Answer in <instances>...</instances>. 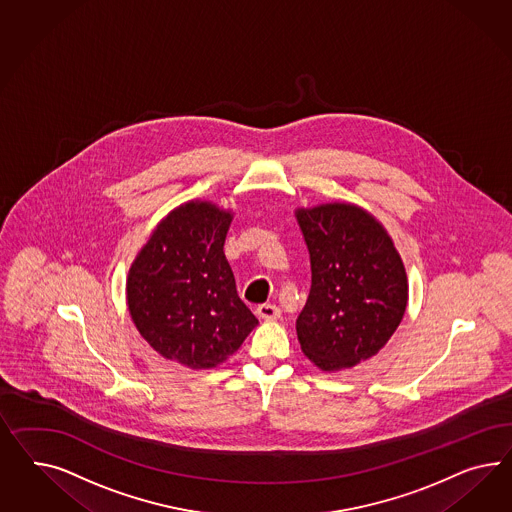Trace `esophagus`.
<instances>
[{
    "instance_id": "34e87169",
    "label": "esophagus",
    "mask_w": 512,
    "mask_h": 512,
    "mask_svg": "<svg viewBox=\"0 0 512 512\" xmlns=\"http://www.w3.org/2000/svg\"><path fill=\"white\" fill-rule=\"evenodd\" d=\"M257 315L264 321H274V319H279L281 311L276 304H261V306H257Z\"/></svg>"
}]
</instances>
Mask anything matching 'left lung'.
Masks as SVG:
<instances>
[{
  "mask_svg": "<svg viewBox=\"0 0 512 512\" xmlns=\"http://www.w3.org/2000/svg\"><path fill=\"white\" fill-rule=\"evenodd\" d=\"M311 287L296 319L304 355L321 370L377 355L402 321L407 276L387 231L362 208L334 202L296 212Z\"/></svg>",
  "mask_w": 512,
  "mask_h": 512,
  "instance_id": "8db88e82",
  "label": "left lung"
}]
</instances>
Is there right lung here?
Returning a JSON list of instances; mask_svg holds the SVG:
<instances>
[{"label": "right lung", "instance_id": "add662e5", "mask_svg": "<svg viewBox=\"0 0 512 512\" xmlns=\"http://www.w3.org/2000/svg\"><path fill=\"white\" fill-rule=\"evenodd\" d=\"M231 219L216 204L187 202L157 225L129 270L127 306L140 336L191 370L227 360L259 325L223 253Z\"/></svg>", "mask_w": 512, "mask_h": 512}]
</instances>
